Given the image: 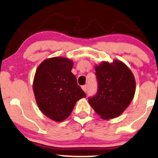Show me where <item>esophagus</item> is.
Wrapping results in <instances>:
<instances>
[{
	"label": "esophagus",
	"instance_id": "34e87169",
	"mask_svg": "<svg viewBox=\"0 0 158 158\" xmlns=\"http://www.w3.org/2000/svg\"><path fill=\"white\" fill-rule=\"evenodd\" d=\"M82 88L85 92H86V91H87V85H82Z\"/></svg>",
	"mask_w": 158,
	"mask_h": 158
}]
</instances>
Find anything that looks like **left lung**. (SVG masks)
<instances>
[{
	"instance_id": "8db88e82",
	"label": "left lung",
	"mask_w": 158,
	"mask_h": 158,
	"mask_svg": "<svg viewBox=\"0 0 158 158\" xmlns=\"http://www.w3.org/2000/svg\"><path fill=\"white\" fill-rule=\"evenodd\" d=\"M98 93L88 103L103 119L114 118L123 113L132 101L136 91L133 73L124 63L114 60L95 65Z\"/></svg>"
}]
</instances>
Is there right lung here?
<instances>
[{"instance_id": "obj_1", "label": "right lung", "mask_w": 158, "mask_h": 158, "mask_svg": "<svg viewBox=\"0 0 158 158\" xmlns=\"http://www.w3.org/2000/svg\"><path fill=\"white\" fill-rule=\"evenodd\" d=\"M73 66L69 58L53 57L43 60L34 75L33 91L38 107L57 122L67 118L76 102L86 97L71 73Z\"/></svg>"}]
</instances>
